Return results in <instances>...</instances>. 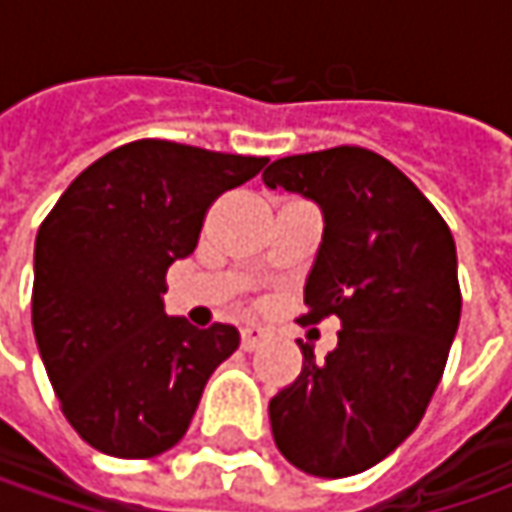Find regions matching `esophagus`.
Here are the masks:
<instances>
[{
	"label": "esophagus",
	"mask_w": 512,
	"mask_h": 512,
	"mask_svg": "<svg viewBox=\"0 0 512 512\" xmlns=\"http://www.w3.org/2000/svg\"><path fill=\"white\" fill-rule=\"evenodd\" d=\"M265 339H267L265 327H256V325L242 327V347H245V350H256V347L265 342Z\"/></svg>",
	"instance_id": "esophagus-1"
}]
</instances>
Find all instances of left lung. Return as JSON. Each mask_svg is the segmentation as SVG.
Masks as SVG:
<instances>
[{
	"instance_id": "obj_1",
	"label": "left lung",
	"mask_w": 512,
	"mask_h": 512,
	"mask_svg": "<svg viewBox=\"0 0 512 512\" xmlns=\"http://www.w3.org/2000/svg\"><path fill=\"white\" fill-rule=\"evenodd\" d=\"M316 202L322 245L302 322L339 319V344L270 399L279 453L310 476L344 479L387 459L419 427L462 316L456 242L402 170L364 148L276 159L262 173Z\"/></svg>"
}]
</instances>
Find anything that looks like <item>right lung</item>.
<instances>
[{
    "instance_id": "obj_1",
    "label": "right lung",
    "mask_w": 512,
    "mask_h": 512,
    "mask_svg": "<svg viewBox=\"0 0 512 512\" xmlns=\"http://www.w3.org/2000/svg\"><path fill=\"white\" fill-rule=\"evenodd\" d=\"M265 156L139 139L59 196L33 247V336L70 427L99 453L153 459L190 427L233 325L165 313L168 267L187 259L207 207Z\"/></svg>"
}]
</instances>
